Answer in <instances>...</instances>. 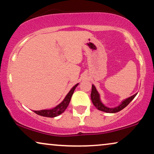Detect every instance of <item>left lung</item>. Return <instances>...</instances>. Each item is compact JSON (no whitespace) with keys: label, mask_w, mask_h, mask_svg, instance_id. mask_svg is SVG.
I'll return each mask as SVG.
<instances>
[{"label":"left lung","mask_w":154,"mask_h":154,"mask_svg":"<svg viewBox=\"0 0 154 154\" xmlns=\"http://www.w3.org/2000/svg\"><path fill=\"white\" fill-rule=\"evenodd\" d=\"M137 94H135L133 96H130V97L126 98L125 100H124L123 101H122L121 104H120L118 106H116V107H115V108H108V107H106V106L104 105L103 103H102L101 99H100L99 94H98L97 90H96L95 86H94V85H92L91 98L92 103H93L94 106H95V107L97 108L98 110H101V111H103L106 112L115 113V112L120 111V110L125 108L126 106H128L133 99H134V98L136 96Z\"/></svg>","instance_id":"obj_1"}]
</instances>
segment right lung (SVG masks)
<instances>
[{"label":"right lung","instance_id":"right-lung-1","mask_svg":"<svg viewBox=\"0 0 154 154\" xmlns=\"http://www.w3.org/2000/svg\"><path fill=\"white\" fill-rule=\"evenodd\" d=\"M79 84H77L74 87L72 88L70 91H69V93L67 94V96H65L64 100L61 102L60 104H58V106H56L55 108H52V109L49 110H34V112L36 113L38 116H44V117H48V118H54L63 113L66 109L67 106H68L69 101H70L72 96L74 93V91L76 89V87H77Z\"/></svg>","mask_w":154,"mask_h":154}]
</instances>
